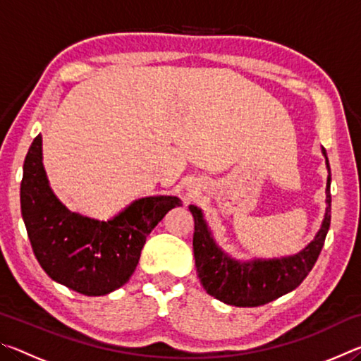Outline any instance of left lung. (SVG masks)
I'll list each match as a JSON object with an SVG mask.
<instances>
[{
    "label": "left lung",
    "mask_w": 361,
    "mask_h": 361,
    "mask_svg": "<svg viewBox=\"0 0 361 361\" xmlns=\"http://www.w3.org/2000/svg\"><path fill=\"white\" fill-rule=\"evenodd\" d=\"M322 152L328 169L325 216L314 240H310L296 255L248 261L232 258L213 239L202 210L195 205H189V212L194 218L192 248L195 267L200 283L209 295L237 307H256L298 288L307 277L322 252L331 223V170L326 149L322 148Z\"/></svg>",
    "instance_id": "left-lung-1"
}]
</instances>
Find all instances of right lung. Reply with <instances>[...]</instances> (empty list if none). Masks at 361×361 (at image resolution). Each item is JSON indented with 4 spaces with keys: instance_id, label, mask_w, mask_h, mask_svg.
<instances>
[{
    "instance_id": "1",
    "label": "right lung",
    "mask_w": 361,
    "mask_h": 361,
    "mask_svg": "<svg viewBox=\"0 0 361 361\" xmlns=\"http://www.w3.org/2000/svg\"><path fill=\"white\" fill-rule=\"evenodd\" d=\"M180 205L176 195H148L102 221L68 210L54 194L41 135L23 162L20 209L36 259L54 282L85 296L108 295L129 282L146 237Z\"/></svg>"
}]
</instances>
